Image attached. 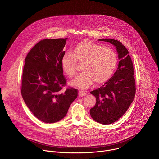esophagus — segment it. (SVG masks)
Segmentation results:
<instances>
[{
  "label": "esophagus",
  "mask_w": 159,
  "mask_h": 159,
  "mask_svg": "<svg viewBox=\"0 0 159 159\" xmlns=\"http://www.w3.org/2000/svg\"><path fill=\"white\" fill-rule=\"evenodd\" d=\"M86 95V92H85L84 91H79V93H78V95L80 97H83L84 95Z\"/></svg>",
  "instance_id": "1"
}]
</instances>
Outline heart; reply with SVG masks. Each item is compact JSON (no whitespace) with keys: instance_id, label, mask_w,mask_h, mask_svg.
<instances>
[{"instance_id":"b5f03b06","label":"heart","mask_w":159,"mask_h":159,"mask_svg":"<svg viewBox=\"0 0 159 159\" xmlns=\"http://www.w3.org/2000/svg\"><path fill=\"white\" fill-rule=\"evenodd\" d=\"M77 62L83 64L81 70L84 71L74 79L72 84L86 89L94 81L101 84L111 78L117 66V56L112 48L85 40L75 46L72 52H67L62 56L61 66L68 77L76 75Z\"/></svg>"}]
</instances>
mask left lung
<instances>
[{"mask_svg":"<svg viewBox=\"0 0 159 159\" xmlns=\"http://www.w3.org/2000/svg\"><path fill=\"white\" fill-rule=\"evenodd\" d=\"M98 40L115 46L120 60L113 76L100 88L91 92L96 98V103L90 110L91 117L96 122L107 125L116 122L127 111L135 97L136 84L134 65L127 49L116 40Z\"/></svg>","mask_w":159,"mask_h":159,"instance_id":"8db88e82","label":"left lung"}]
</instances>
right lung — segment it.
<instances>
[{
	"mask_svg": "<svg viewBox=\"0 0 159 159\" xmlns=\"http://www.w3.org/2000/svg\"><path fill=\"white\" fill-rule=\"evenodd\" d=\"M66 39H46L38 42L25 59L21 83L23 99L32 114L45 123L63 119L78 96L67 87L61 60Z\"/></svg>",
	"mask_w": 159,
	"mask_h": 159,
	"instance_id": "obj_1",
	"label": "right lung"
}]
</instances>
